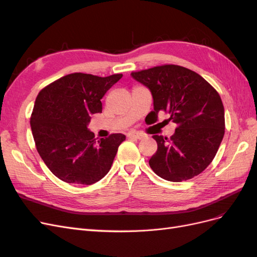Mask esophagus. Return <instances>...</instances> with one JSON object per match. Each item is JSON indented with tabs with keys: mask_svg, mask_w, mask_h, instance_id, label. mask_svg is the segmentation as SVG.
Instances as JSON below:
<instances>
[{
	"mask_svg": "<svg viewBox=\"0 0 257 257\" xmlns=\"http://www.w3.org/2000/svg\"><path fill=\"white\" fill-rule=\"evenodd\" d=\"M127 136L130 138H134V139H143L145 136L141 133H137V132H130V133L127 134Z\"/></svg>",
	"mask_w": 257,
	"mask_h": 257,
	"instance_id": "1",
	"label": "esophagus"
}]
</instances>
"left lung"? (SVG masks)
Returning <instances> with one entry per match:
<instances>
[{"label":"left lung","mask_w":257,"mask_h":257,"mask_svg":"<svg viewBox=\"0 0 257 257\" xmlns=\"http://www.w3.org/2000/svg\"><path fill=\"white\" fill-rule=\"evenodd\" d=\"M150 90L154 120L167 112L177 128L167 138L153 135L158 150L149 165L159 177L181 182L199 175L214 159L224 136V106L219 93L197 73L179 65L132 73Z\"/></svg>","instance_id":"1"}]
</instances>
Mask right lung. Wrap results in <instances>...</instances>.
<instances>
[{
    "label": "right lung",
    "mask_w": 257,
    "mask_h": 257,
    "mask_svg": "<svg viewBox=\"0 0 257 257\" xmlns=\"http://www.w3.org/2000/svg\"><path fill=\"white\" fill-rule=\"evenodd\" d=\"M122 76L74 73L38 93L31 128L46 166L62 181L90 185L110 170L125 135L111 134L96 141L88 125L92 114L102 112L100 99Z\"/></svg>",
    "instance_id": "1"
}]
</instances>
